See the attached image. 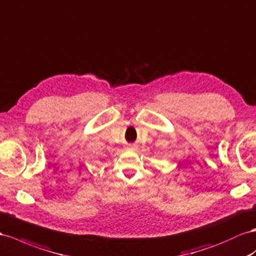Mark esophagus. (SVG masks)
<instances>
[{"instance_id": "34e87169", "label": "esophagus", "mask_w": 256, "mask_h": 256, "mask_svg": "<svg viewBox=\"0 0 256 256\" xmlns=\"http://www.w3.org/2000/svg\"><path fill=\"white\" fill-rule=\"evenodd\" d=\"M131 148H132V146H131Z\"/></svg>"}]
</instances>
